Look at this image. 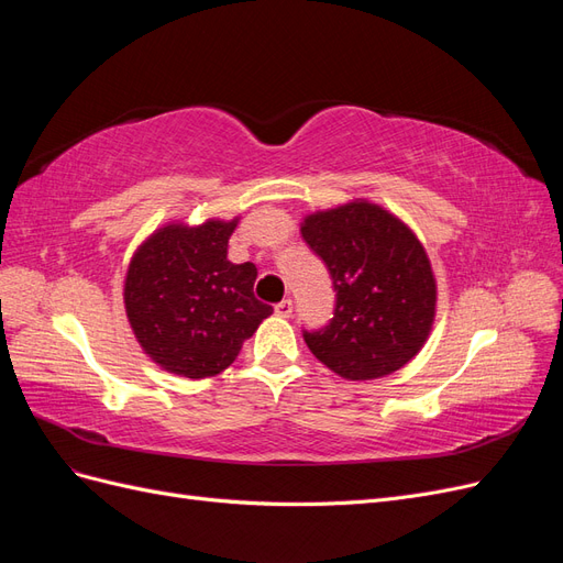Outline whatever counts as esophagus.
Wrapping results in <instances>:
<instances>
[{"label":"esophagus","instance_id":"obj_1","mask_svg":"<svg viewBox=\"0 0 563 563\" xmlns=\"http://www.w3.org/2000/svg\"><path fill=\"white\" fill-rule=\"evenodd\" d=\"M275 312H277L279 317H291V312H294V302H291V300H282V302H277V305H275Z\"/></svg>","mask_w":563,"mask_h":563}]
</instances>
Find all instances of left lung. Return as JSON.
<instances>
[{
    "label": "left lung",
    "instance_id": "left-lung-1",
    "mask_svg": "<svg viewBox=\"0 0 563 563\" xmlns=\"http://www.w3.org/2000/svg\"><path fill=\"white\" fill-rule=\"evenodd\" d=\"M300 234L335 288L329 327L302 331L317 360L345 380L385 378L411 362L437 314V279L413 230L354 199L305 216Z\"/></svg>",
    "mask_w": 563,
    "mask_h": 563
}]
</instances>
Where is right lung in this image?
Instances as JSON below:
<instances>
[{
  "mask_svg": "<svg viewBox=\"0 0 563 563\" xmlns=\"http://www.w3.org/2000/svg\"><path fill=\"white\" fill-rule=\"evenodd\" d=\"M240 218L168 223L135 249L124 308L143 352L168 373L211 378L240 354L272 308L253 296L258 269L228 261Z\"/></svg>",
  "mask_w": 563,
  "mask_h": 563,
  "instance_id": "1",
  "label": "right lung"
}]
</instances>
